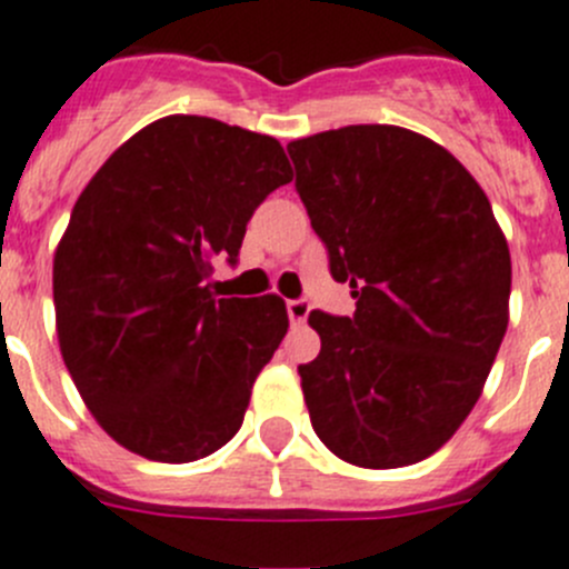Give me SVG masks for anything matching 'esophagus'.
<instances>
[{
    "label": "esophagus",
    "mask_w": 569,
    "mask_h": 569,
    "mask_svg": "<svg viewBox=\"0 0 569 569\" xmlns=\"http://www.w3.org/2000/svg\"><path fill=\"white\" fill-rule=\"evenodd\" d=\"M309 300H303V297H297V300H289L286 303V311H289V320L291 326H303L306 317H309Z\"/></svg>",
    "instance_id": "obj_1"
}]
</instances>
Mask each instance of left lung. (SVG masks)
<instances>
[{
  "label": "left lung",
  "mask_w": 569,
  "mask_h": 569,
  "mask_svg": "<svg viewBox=\"0 0 569 569\" xmlns=\"http://www.w3.org/2000/svg\"><path fill=\"white\" fill-rule=\"evenodd\" d=\"M295 189L357 311H311L300 366L311 428L360 468L442 448L482 393L508 331L510 252L488 196L431 138L351 124L291 141Z\"/></svg>",
  "instance_id": "1"
}]
</instances>
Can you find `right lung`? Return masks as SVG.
Listing matches in <instances>:
<instances>
[{"mask_svg": "<svg viewBox=\"0 0 569 569\" xmlns=\"http://www.w3.org/2000/svg\"><path fill=\"white\" fill-rule=\"evenodd\" d=\"M291 181L272 136L203 116L152 121L104 161L53 258L56 329L81 399L119 445L196 462L238 433L289 329L278 295L218 297L254 209Z\"/></svg>", "mask_w": 569, "mask_h": 569, "instance_id": "right-lung-1", "label": "right lung"}]
</instances>
